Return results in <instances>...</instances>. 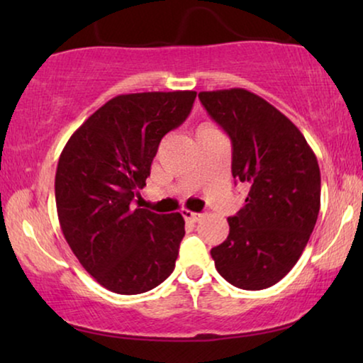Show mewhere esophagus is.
Returning a JSON list of instances; mask_svg holds the SVG:
<instances>
[{"label":"esophagus","instance_id":"1","mask_svg":"<svg viewBox=\"0 0 363 363\" xmlns=\"http://www.w3.org/2000/svg\"><path fill=\"white\" fill-rule=\"evenodd\" d=\"M182 215H183V218H185L186 221H190V223H198L203 218L200 213H193V211H188V210H183Z\"/></svg>","mask_w":363,"mask_h":363}]
</instances>
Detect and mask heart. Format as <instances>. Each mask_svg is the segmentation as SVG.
<instances>
[{
  "instance_id": "b5f03b06",
  "label": "heart",
  "mask_w": 363,
  "mask_h": 363,
  "mask_svg": "<svg viewBox=\"0 0 363 363\" xmlns=\"http://www.w3.org/2000/svg\"><path fill=\"white\" fill-rule=\"evenodd\" d=\"M203 130H215V128H213V127H210V125H205V127H203V128H201V132H203Z\"/></svg>"
}]
</instances>
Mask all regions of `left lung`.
Listing matches in <instances>:
<instances>
[{
	"label": "left lung",
	"instance_id": "left-lung-1",
	"mask_svg": "<svg viewBox=\"0 0 363 363\" xmlns=\"http://www.w3.org/2000/svg\"><path fill=\"white\" fill-rule=\"evenodd\" d=\"M231 138V173L250 188L246 205L228 218L230 235L211 257L230 284L274 286L299 259L320 210V170L299 128L246 89L198 94Z\"/></svg>",
	"mask_w": 363,
	"mask_h": 363
}]
</instances>
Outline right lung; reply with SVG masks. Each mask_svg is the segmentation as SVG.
I'll return each mask as SVG.
<instances>
[{"label":"right lung","instance_id":"1","mask_svg":"<svg viewBox=\"0 0 363 363\" xmlns=\"http://www.w3.org/2000/svg\"><path fill=\"white\" fill-rule=\"evenodd\" d=\"M195 91L122 94L69 138L56 170V206L84 269L117 294H142L175 269L185 220L133 208L160 140L182 125Z\"/></svg>","mask_w":363,"mask_h":363}]
</instances>
